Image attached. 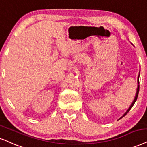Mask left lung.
<instances>
[{
    "instance_id": "8db88e82",
    "label": "left lung",
    "mask_w": 147,
    "mask_h": 147,
    "mask_svg": "<svg viewBox=\"0 0 147 147\" xmlns=\"http://www.w3.org/2000/svg\"><path fill=\"white\" fill-rule=\"evenodd\" d=\"M139 76H140V75H139V76H138V84H139ZM139 89H140V86H139V85H138V88H137V92H136V97H135V99H134V101H133V102H132V104H131V106H130V107H129V108H128V110H127V111H126V112H125V114H124V115H123V116H122V117H121V118H120V119H121V118H123V117H125V115H127V112H129L130 110H131V108H132V106H134V104H135L136 101V100H137V98H138V93H139Z\"/></svg>"
}]
</instances>
